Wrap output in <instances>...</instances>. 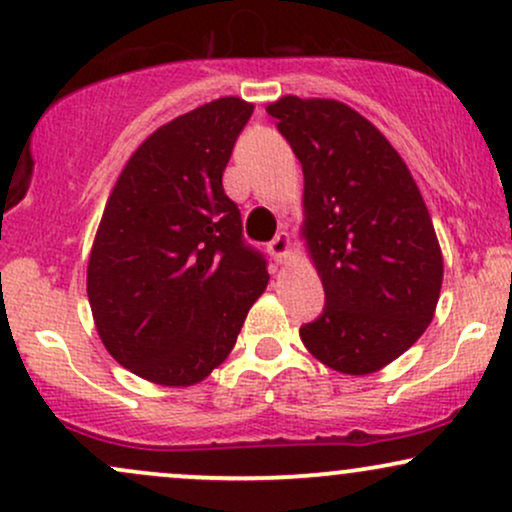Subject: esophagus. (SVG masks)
Listing matches in <instances>:
<instances>
[{"label":"esophagus","instance_id":"1","mask_svg":"<svg viewBox=\"0 0 512 512\" xmlns=\"http://www.w3.org/2000/svg\"><path fill=\"white\" fill-rule=\"evenodd\" d=\"M267 250H269V255L274 257V262L276 264H281L286 260V257H289V250H291V238H289V233H276V238L272 240V243L267 245Z\"/></svg>","mask_w":512,"mask_h":512}]
</instances>
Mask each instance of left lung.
<instances>
[{"instance_id": "left-lung-1", "label": "left lung", "mask_w": 512, "mask_h": 512, "mask_svg": "<svg viewBox=\"0 0 512 512\" xmlns=\"http://www.w3.org/2000/svg\"><path fill=\"white\" fill-rule=\"evenodd\" d=\"M303 166V226L325 310L305 349L346 375L385 368L436 313L443 255L407 163L373 122L332 98L267 105Z\"/></svg>"}]
</instances>
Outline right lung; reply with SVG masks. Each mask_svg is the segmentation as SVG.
<instances>
[{
	"label": "right lung",
	"instance_id": "obj_1",
	"mask_svg": "<svg viewBox=\"0 0 512 512\" xmlns=\"http://www.w3.org/2000/svg\"><path fill=\"white\" fill-rule=\"evenodd\" d=\"M250 115L252 103L226 96L158 127L105 204L88 303L108 354L149 383H202L267 289V262L221 182Z\"/></svg>",
	"mask_w": 512,
	"mask_h": 512
}]
</instances>
